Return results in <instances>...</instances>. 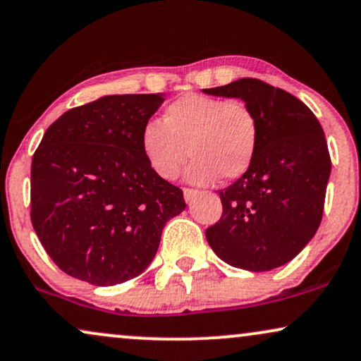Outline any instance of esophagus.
<instances>
[{"label": "esophagus", "mask_w": 361, "mask_h": 361, "mask_svg": "<svg viewBox=\"0 0 361 361\" xmlns=\"http://www.w3.org/2000/svg\"><path fill=\"white\" fill-rule=\"evenodd\" d=\"M183 195H185V201L186 203H191L196 198V195H198V191L196 190H191V188H185L183 190Z\"/></svg>", "instance_id": "obj_1"}]
</instances>
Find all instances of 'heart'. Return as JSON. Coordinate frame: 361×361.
Masks as SVG:
<instances>
[{"label": "heart", "instance_id": "1", "mask_svg": "<svg viewBox=\"0 0 361 361\" xmlns=\"http://www.w3.org/2000/svg\"><path fill=\"white\" fill-rule=\"evenodd\" d=\"M257 142V118L246 104L201 94L171 102L161 122L150 120L140 135L143 157L161 180H175L186 157L193 158L185 170L193 185L243 176L252 165Z\"/></svg>", "mask_w": 361, "mask_h": 361}]
</instances>
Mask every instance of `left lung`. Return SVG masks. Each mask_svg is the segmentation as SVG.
Returning a JSON list of instances; mask_svg holds the SVG:
<instances>
[{
	"instance_id": "1",
	"label": "left lung",
	"mask_w": 361,
	"mask_h": 361,
	"mask_svg": "<svg viewBox=\"0 0 361 361\" xmlns=\"http://www.w3.org/2000/svg\"><path fill=\"white\" fill-rule=\"evenodd\" d=\"M203 92L241 99L259 125L252 165L219 190L223 214L206 239L233 267L264 272L284 266L314 238L324 214L331 161L322 125L302 100L259 79Z\"/></svg>"
}]
</instances>
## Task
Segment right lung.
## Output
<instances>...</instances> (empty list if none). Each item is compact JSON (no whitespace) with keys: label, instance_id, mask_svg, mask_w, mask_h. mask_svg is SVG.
I'll return each instance as SVG.
<instances>
[{"label":"right lung","instance_id":"add662e5","mask_svg":"<svg viewBox=\"0 0 361 361\" xmlns=\"http://www.w3.org/2000/svg\"><path fill=\"white\" fill-rule=\"evenodd\" d=\"M165 94L105 95L67 110L31 163V223L61 271L115 286L145 271L183 191L152 171L145 123Z\"/></svg>","mask_w":361,"mask_h":361}]
</instances>
